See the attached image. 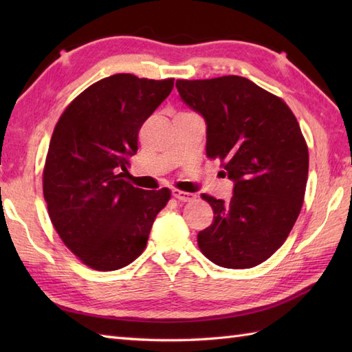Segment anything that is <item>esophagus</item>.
<instances>
[{
	"label": "esophagus",
	"mask_w": 352,
	"mask_h": 352,
	"mask_svg": "<svg viewBox=\"0 0 352 352\" xmlns=\"http://www.w3.org/2000/svg\"><path fill=\"white\" fill-rule=\"evenodd\" d=\"M172 197L177 198L178 201H182V203H190V201L197 198L195 193H189V192L178 190V189H172Z\"/></svg>",
	"instance_id": "obj_1"
}]
</instances>
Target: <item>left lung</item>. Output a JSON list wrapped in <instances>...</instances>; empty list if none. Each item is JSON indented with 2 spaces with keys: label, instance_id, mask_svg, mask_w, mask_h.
I'll return each mask as SVG.
<instances>
[{
  "label": "left lung",
  "instance_id": "1",
  "mask_svg": "<svg viewBox=\"0 0 352 352\" xmlns=\"http://www.w3.org/2000/svg\"><path fill=\"white\" fill-rule=\"evenodd\" d=\"M178 94L204 118L206 151L233 180L230 201L203 193L213 223L198 246L214 265L248 269L286 241L301 212L309 149L295 115L278 96L248 78L177 80Z\"/></svg>",
  "mask_w": 352,
  "mask_h": 352
}]
</instances>
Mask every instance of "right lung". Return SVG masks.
Wrapping results in <instances>:
<instances>
[{"label": "right lung", "mask_w": 352, "mask_h": 352, "mask_svg": "<svg viewBox=\"0 0 352 352\" xmlns=\"http://www.w3.org/2000/svg\"><path fill=\"white\" fill-rule=\"evenodd\" d=\"M174 78L131 74L96 81L56 124L43 168V198L63 243L89 267L116 271L144 252L170 190L125 180L142 124L168 98Z\"/></svg>", "instance_id": "right-lung-1"}]
</instances>
